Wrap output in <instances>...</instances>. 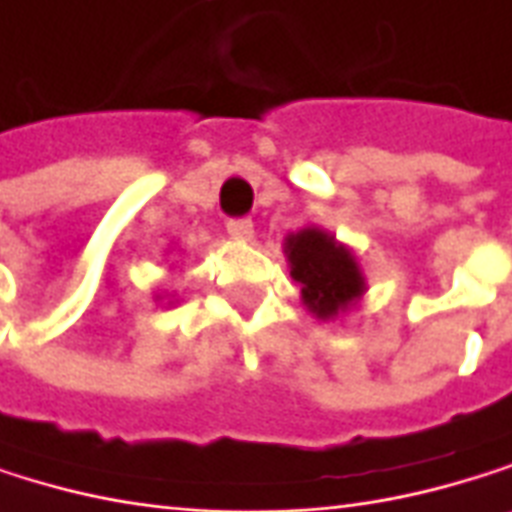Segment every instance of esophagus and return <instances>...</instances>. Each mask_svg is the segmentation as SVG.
Here are the masks:
<instances>
[{"instance_id": "1", "label": "esophagus", "mask_w": 512, "mask_h": 512, "mask_svg": "<svg viewBox=\"0 0 512 512\" xmlns=\"http://www.w3.org/2000/svg\"><path fill=\"white\" fill-rule=\"evenodd\" d=\"M227 233L233 239H251L254 236V224H251V218H230L227 221Z\"/></svg>"}]
</instances>
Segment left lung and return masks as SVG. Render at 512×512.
I'll return each mask as SVG.
<instances>
[{
	"label": "left lung",
	"instance_id": "8db88e82",
	"mask_svg": "<svg viewBox=\"0 0 512 512\" xmlns=\"http://www.w3.org/2000/svg\"><path fill=\"white\" fill-rule=\"evenodd\" d=\"M291 279L300 285L303 303L318 318L340 315L352 300L364 294V279L355 267V258L315 227H306L285 242Z\"/></svg>",
	"mask_w": 512,
	"mask_h": 512
}]
</instances>
